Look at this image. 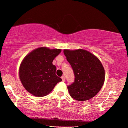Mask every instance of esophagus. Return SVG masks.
I'll use <instances>...</instances> for the list:
<instances>
[{
    "label": "esophagus",
    "instance_id": "obj_1",
    "mask_svg": "<svg viewBox=\"0 0 128 128\" xmlns=\"http://www.w3.org/2000/svg\"><path fill=\"white\" fill-rule=\"evenodd\" d=\"M62 80L63 81V82H64L65 80H66V79H65V76H62Z\"/></svg>",
    "mask_w": 128,
    "mask_h": 128
}]
</instances>
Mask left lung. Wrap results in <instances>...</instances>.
I'll return each mask as SVG.
<instances>
[{
    "mask_svg": "<svg viewBox=\"0 0 128 128\" xmlns=\"http://www.w3.org/2000/svg\"><path fill=\"white\" fill-rule=\"evenodd\" d=\"M64 54L75 75L73 83L68 86L70 96L80 101L88 100L95 96L103 86L104 70L100 60L83 49H64Z\"/></svg>",
    "mask_w": 128,
    "mask_h": 128,
    "instance_id": "obj_1",
    "label": "left lung"
}]
</instances>
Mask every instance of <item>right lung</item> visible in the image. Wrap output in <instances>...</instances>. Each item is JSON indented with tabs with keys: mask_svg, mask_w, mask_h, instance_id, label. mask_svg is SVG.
I'll list each match as a JSON object with an SVG mask.
<instances>
[{
	"mask_svg": "<svg viewBox=\"0 0 128 128\" xmlns=\"http://www.w3.org/2000/svg\"><path fill=\"white\" fill-rule=\"evenodd\" d=\"M61 51L41 47L24 58L20 66V78L28 92L36 96H44L62 81V78L56 75V67L52 64Z\"/></svg>",
	"mask_w": 128,
	"mask_h": 128,
	"instance_id": "right-lung-1",
	"label": "right lung"
}]
</instances>
